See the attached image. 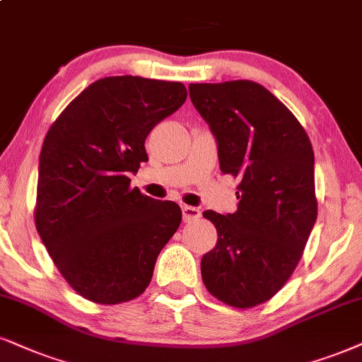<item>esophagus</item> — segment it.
I'll use <instances>...</instances> for the list:
<instances>
[{"label": "esophagus", "mask_w": 362, "mask_h": 362, "mask_svg": "<svg viewBox=\"0 0 362 362\" xmlns=\"http://www.w3.org/2000/svg\"><path fill=\"white\" fill-rule=\"evenodd\" d=\"M182 215H184V222H194L200 217V210L190 207V205H184L182 207Z\"/></svg>", "instance_id": "esophagus-1"}]
</instances>
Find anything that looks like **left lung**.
I'll use <instances>...</instances> for the list:
<instances>
[{"label": "left lung", "mask_w": 362, "mask_h": 362, "mask_svg": "<svg viewBox=\"0 0 362 362\" xmlns=\"http://www.w3.org/2000/svg\"><path fill=\"white\" fill-rule=\"evenodd\" d=\"M189 91L217 140L222 173L239 178L234 214L204 212L218 235L200 262L204 284L223 304L254 308L289 281L315 223L313 145L255 81L190 83Z\"/></svg>", "instance_id": "8db88e82"}]
</instances>
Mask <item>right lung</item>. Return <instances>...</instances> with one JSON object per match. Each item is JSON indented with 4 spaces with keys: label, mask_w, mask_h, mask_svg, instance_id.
<instances>
[{
    "label": "right lung",
    "mask_w": 362,
    "mask_h": 362,
    "mask_svg": "<svg viewBox=\"0 0 362 362\" xmlns=\"http://www.w3.org/2000/svg\"><path fill=\"white\" fill-rule=\"evenodd\" d=\"M187 100L178 81L107 76L49 127L40 153L35 223L49 257L81 297L120 304L148 287L182 222L170 200L130 187L145 139Z\"/></svg>",
    "instance_id": "obj_1"
}]
</instances>
